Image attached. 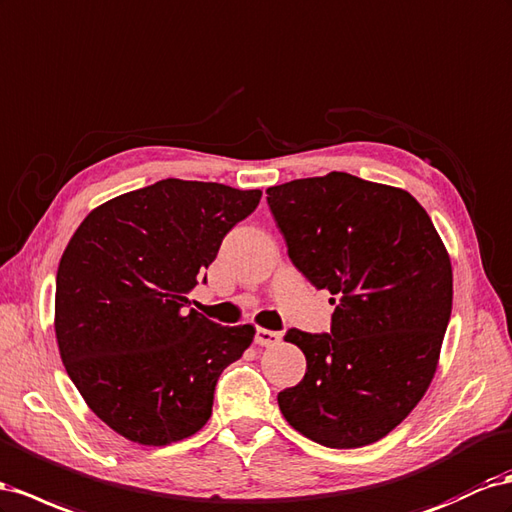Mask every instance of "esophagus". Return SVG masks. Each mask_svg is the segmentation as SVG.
Returning <instances> with one entry per match:
<instances>
[{"mask_svg":"<svg viewBox=\"0 0 512 512\" xmlns=\"http://www.w3.org/2000/svg\"><path fill=\"white\" fill-rule=\"evenodd\" d=\"M256 344H260V347H275L282 340V334L280 331H271V329H256V336H254Z\"/></svg>","mask_w":512,"mask_h":512,"instance_id":"obj_1","label":"esophagus"}]
</instances>
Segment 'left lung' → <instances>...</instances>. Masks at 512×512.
Wrapping results in <instances>:
<instances>
[{
	"mask_svg": "<svg viewBox=\"0 0 512 512\" xmlns=\"http://www.w3.org/2000/svg\"><path fill=\"white\" fill-rule=\"evenodd\" d=\"M288 258L336 303L329 334L288 329L306 375L286 422L327 448L375 444L420 403L452 312V267L411 193L347 172L267 189Z\"/></svg>",
	"mask_w": 512,
	"mask_h": 512,
	"instance_id": "1",
	"label": "left lung"
}]
</instances>
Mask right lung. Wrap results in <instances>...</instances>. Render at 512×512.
I'll return each instance as SVG.
<instances>
[{"label":"right lung","instance_id":"1","mask_svg":"<svg viewBox=\"0 0 512 512\" xmlns=\"http://www.w3.org/2000/svg\"><path fill=\"white\" fill-rule=\"evenodd\" d=\"M260 196L165 178L96 206L68 241L55 338L75 388L118 435L168 446L209 422L219 375L256 329L217 325L187 310V295Z\"/></svg>","mask_w":512,"mask_h":512}]
</instances>
